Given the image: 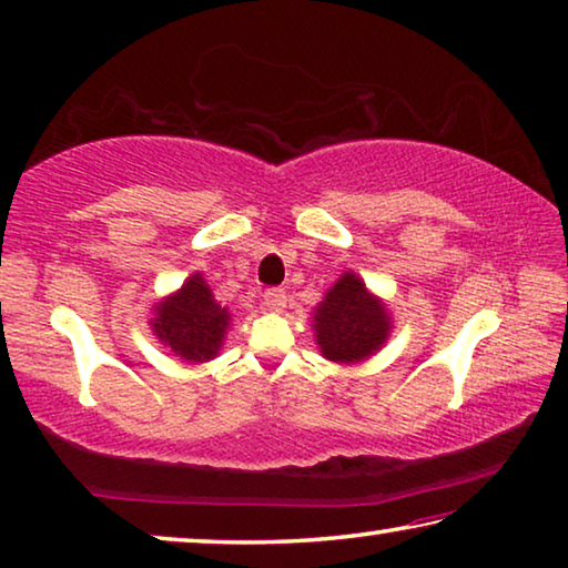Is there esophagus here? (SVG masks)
<instances>
[{"label":"esophagus","mask_w":568,"mask_h":568,"mask_svg":"<svg viewBox=\"0 0 568 568\" xmlns=\"http://www.w3.org/2000/svg\"><path fill=\"white\" fill-rule=\"evenodd\" d=\"M286 307V294L284 290H266L264 292V310L268 312H282Z\"/></svg>","instance_id":"1"}]
</instances>
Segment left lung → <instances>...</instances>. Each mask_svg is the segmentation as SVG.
I'll list each match as a JSON object with an SVG mask.
<instances>
[{
  "label": "left lung",
  "mask_w": 568,
  "mask_h": 568,
  "mask_svg": "<svg viewBox=\"0 0 568 568\" xmlns=\"http://www.w3.org/2000/svg\"><path fill=\"white\" fill-rule=\"evenodd\" d=\"M320 353L333 363H361L378 353L390 333V314L353 272L337 278L314 312Z\"/></svg>",
  "instance_id": "1"
}]
</instances>
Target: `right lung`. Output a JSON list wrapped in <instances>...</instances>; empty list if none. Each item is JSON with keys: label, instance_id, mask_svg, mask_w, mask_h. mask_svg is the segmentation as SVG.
Segmentation results:
<instances>
[{"label": "right lung", "instance_id": "1", "mask_svg": "<svg viewBox=\"0 0 568 568\" xmlns=\"http://www.w3.org/2000/svg\"><path fill=\"white\" fill-rule=\"evenodd\" d=\"M154 335L182 361L207 363L221 351L231 314L213 300L203 274H193L182 290L154 304Z\"/></svg>", "mask_w": 568, "mask_h": 568}]
</instances>
